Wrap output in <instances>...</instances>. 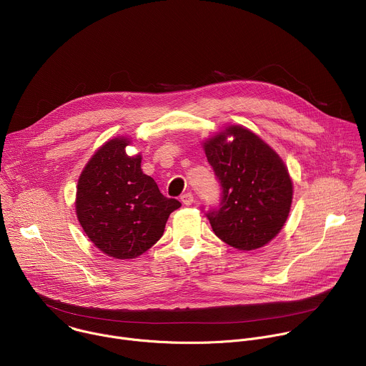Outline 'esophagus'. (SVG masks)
<instances>
[{
    "label": "esophagus",
    "mask_w": 366,
    "mask_h": 366,
    "mask_svg": "<svg viewBox=\"0 0 366 366\" xmlns=\"http://www.w3.org/2000/svg\"><path fill=\"white\" fill-rule=\"evenodd\" d=\"M181 201L185 204V205H191L194 202V197L191 192H185L181 195Z\"/></svg>",
    "instance_id": "esophagus-1"
}]
</instances>
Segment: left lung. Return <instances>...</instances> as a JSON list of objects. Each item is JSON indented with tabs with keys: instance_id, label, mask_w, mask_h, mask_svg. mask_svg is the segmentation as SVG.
Segmentation results:
<instances>
[{
	"instance_id": "8db88e82",
	"label": "left lung",
	"mask_w": 366,
	"mask_h": 366,
	"mask_svg": "<svg viewBox=\"0 0 366 366\" xmlns=\"http://www.w3.org/2000/svg\"><path fill=\"white\" fill-rule=\"evenodd\" d=\"M227 135L234 140L227 144ZM220 184L219 207L205 213L219 239L239 250L271 242L287 222L292 182L280 156L250 130L230 126L204 143Z\"/></svg>"
}]
</instances>
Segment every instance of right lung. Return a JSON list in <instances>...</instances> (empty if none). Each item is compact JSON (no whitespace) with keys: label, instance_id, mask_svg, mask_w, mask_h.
Listing matches in <instances>:
<instances>
[{"label":"right lung","instance_id":"right-lung-1","mask_svg":"<svg viewBox=\"0 0 366 366\" xmlns=\"http://www.w3.org/2000/svg\"><path fill=\"white\" fill-rule=\"evenodd\" d=\"M127 139L101 146L84 168L76 189V216L89 240L116 259H133L158 242L181 202L165 197L129 156Z\"/></svg>","mask_w":366,"mask_h":366}]
</instances>
